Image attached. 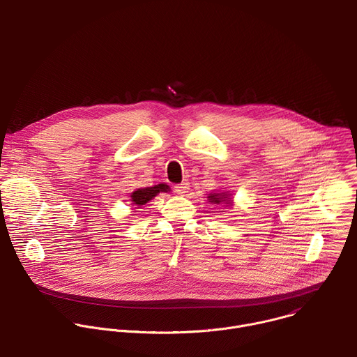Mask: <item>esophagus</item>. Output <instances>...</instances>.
<instances>
[{"mask_svg": "<svg viewBox=\"0 0 357 357\" xmlns=\"http://www.w3.org/2000/svg\"><path fill=\"white\" fill-rule=\"evenodd\" d=\"M188 190H189V183H188V182H183V183L175 186V192H176L178 195H181V196H183L185 193H188Z\"/></svg>", "mask_w": 357, "mask_h": 357, "instance_id": "1", "label": "esophagus"}]
</instances>
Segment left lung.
Instances as JSON below:
<instances>
[{"instance_id": "obj_1", "label": "left lung", "mask_w": 357, "mask_h": 357, "mask_svg": "<svg viewBox=\"0 0 357 357\" xmlns=\"http://www.w3.org/2000/svg\"><path fill=\"white\" fill-rule=\"evenodd\" d=\"M207 199H208L210 203H214V204H220L222 202L227 203V204H231V202H232V200L228 199V193L227 192H224V193H210Z\"/></svg>"}]
</instances>
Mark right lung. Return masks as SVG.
<instances>
[{"mask_svg": "<svg viewBox=\"0 0 357 357\" xmlns=\"http://www.w3.org/2000/svg\"><path fill=\"white\" fill-rule=\"evenodd\" d=\"M169 186L165 185V183H160V185H155V186H151V188H142V189H137L135 190L132 195H130V202L133 206H143L146 204L147 202H150L151 199H154L160 192H169Z\"/></svg>", "mask_w": 357, "mask_h": 357, "instance_id": "add662e5", "label": "right lung"}]
</instances>
